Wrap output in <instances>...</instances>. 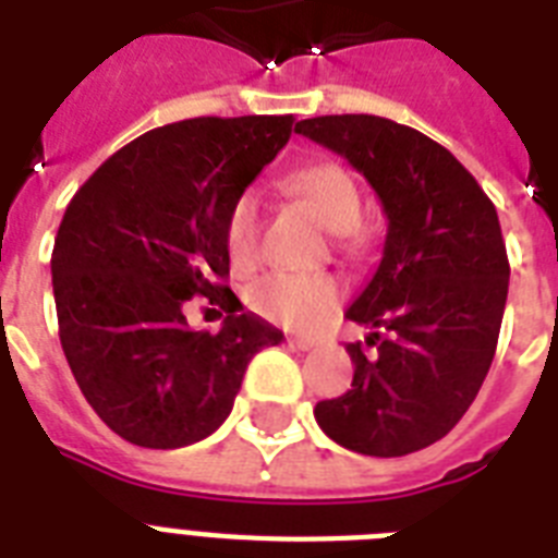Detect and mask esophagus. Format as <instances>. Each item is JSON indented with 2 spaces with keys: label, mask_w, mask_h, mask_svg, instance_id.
I'll use <instances>...</instances> for the list:
<instances>
[{
  "label": "esophagus",
  "mask_w": 558,
  "mask_h": 558,
  "mask_svg": "<svg viewBox=\"0 0 558 558\" xmlns=\"http://www.w3.org/2000/svg\"><path fill=\"white\" fill-rule=\"evenodd\" d=\"M289 344H292V348H298V350H313L318 341L306 339V336H292V339H289Z\"/></svg>",
  "instance_id": "1"
}]
</instances>
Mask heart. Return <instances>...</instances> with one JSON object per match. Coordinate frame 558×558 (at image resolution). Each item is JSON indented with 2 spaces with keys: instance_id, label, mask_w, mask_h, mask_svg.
I'll use <instances>...</instances> for the list:
<instances>
[{
  "instance_id": "b5f03b06",
  "label": "heart",
  "mask_w": 558,
  "mask_h": 558,
  "mask_svg": "<svg viewBox=\"0 0 558 558\" xmlns=\"http://www.w3.org/2000/svg\"><path fill=\"white\" fill-rule=\"evenodd\" d=\"M283 191L304 202L324 228L332 234H344L356 240L359 217H362V193L356 179L339 161H310L283 177ZM228 257L234 266H248L257 260L260 245V202L257 193L243 191L231 202L226 214ZM341 298L339 280L330 275H301V271H271L266 278L254 280L248 289V304L254 313L292 330H310L322 324L336 310Z\"/></svg>"
}]
</instances>
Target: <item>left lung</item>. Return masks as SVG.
I'll return each instance as SVG.
<instances>
[{
  "mask_svg": "<svg viewBox=\"0 0 558 558\" xmlns=\"http://www.w3.org/2000/svg\"><path fill=\"white\" fill-rule=\"evenodd\" d=\"M295 133L339 153L388 217L381 260L348 318L353 385L315 405L322 432L371 458L432 446L475 402L501 332L510 260L495 205L442 144L379 116L306 118Z\"/></svg>",
  "mask_w": 558,
  "mask_h": 558,
  "instance_id": "8db88e82",
  "label": "left lung"
}]
</instances>
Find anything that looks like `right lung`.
Listing matches in <instances>:
<instances>
[{
  "label": "right lung",
  "mask_w": 558,
  "mask_h": 558,
  "mask_svg": "<svg viewBox=\"0 0 558 558\" xmlns=\"http://www.w3.org/2000/svg\"><path fill=\"white\" fill-rule=\"evenodd\" d=\"M292 116L191 118L109 156L72 196L51 252L60 344L83 397L124 440L182 449L234 408L245 367L283 332L226 287L231 202L292 135ZM193 296L227 313L190 330Z\"/></svg>",
  "instance_id": "1"
}]
</instances>
